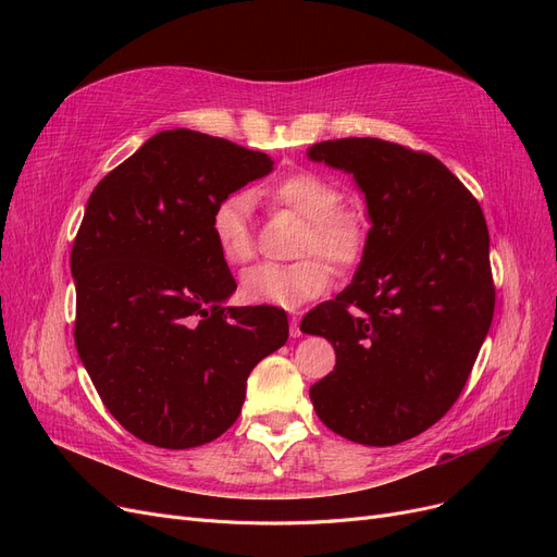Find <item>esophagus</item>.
Returning a JSON list of instances; mask_svg holds the SVG:
<instances>
[{"label":"esophagus","mask_w":557,"mask_h":557,"mask_svg":"<svg viewBox=\"0 0 557 557\" xmlns=\"http://www.w3.org/2000/svg\"><path fill=\"white\" fill-rule=\"evenodd\" d=\"M289 333H292V337H300V335H302V333H300V319H298V317H292Z\"/></svg>","instance_id":"esophagus-1"}]
</instances>
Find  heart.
Here are the masks:
<instances>
[{
    "label": "heart",
    "mask_w": 557,
    "mask_h": 557,
    "mask_svg": "<svg viewBox=\"0 0 557 557\" xmlns=\"http://www.w3.org/2000/svg\"><path fill=\"white\" fill-rule=\"evenodd\" d=\"M268 199L292 210L305 220L296 257H321L333 268H347L358 261L366 245V233L354 214L339 210L343 194L317 173H292L268 187ZM252 196L231 191L218 201L210 214V231L220 257L228 265H240L255 257ZM329 268L319 259H302L292 265L261 263L240 275L238 298L247 305H271L292 310L326 292Z\"/></svg>",
    "instance_id": "obj_1"
}]
</instances>
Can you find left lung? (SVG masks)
I'll list each match as a JSON object with an SVG mask.
<instances>
[{
  "label": "left lung",
  "instance_id": "8db88e82",
  "mask_svg": "<svg viewBox=\"0 0 557 557\" xmlns=\"http://www.w3.org/2000/svg\"><path fill=\"white\" fill-rule=\"evenodd\" d=\"M366 196L370 231L351 284L305 314L335 368L310 388L333 433L393 446L437 423L488 335L495 286L481 206L440 159L382 138L308 150Z\"/></svg>",
  "mask_w": 557,
  "mask_h": 557
}]
</instances>
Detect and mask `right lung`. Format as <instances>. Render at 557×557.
I'll return each instance as SVG.
<instances>
[{
	"label": "right lung",
	"instance_id": "add662e5",
	"mask_svg": "<svg viewBox=\"0 0 557 557\" xmlns=\"http://www.w3.org/2000/svg\"><path fill=\"white\" fill-rule=\"evenodd\" d=\"M275 161L226 138L169 129L89 194L71 249L76 349L106 409L138 440L191 448L238 419L252 368L289 337L284 310L228 308L210 231L222 196Z\"/></svg>",
	"mask_w": 557,
	"mask_h": 557
}]
</instances>
